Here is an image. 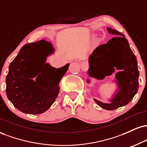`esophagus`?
Here are the masks:
<instances>
[{
	"label": "esophagus",
	"instance_id": "1",
	"mask_svg": "<svg viewBox=\"0 0 147 147\" xmlns=\"http://www.w3.org/2000/svg\"><path fill=\"white\" fill-rule=\"evenodd\" d=\"M88 65L87 63H86V62H84L82 64V68L83 70H86V69L88 68Z\"/></svg>",
	"mask_w": 147,
	"mask_h": 147
}]
</instances>
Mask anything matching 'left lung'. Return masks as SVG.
I'll return each instance as SVG.
<instances>
[{
  "label": "left lung",
  "instance_id": "8db88e82",
  "mask_svg": "<svg viewBox=\"0 0 147 147\" xmlns=\"http://www.w3.org/2000/svg\"><path fill=\"white\" fill-rule=\"evenodd\" d=\"M109 33L115 35L106 44L99 45L89 57L90 77L104 79L111 75L115 68L121 70L116 74L119 92L111 100V104H104L95 99L102 109L112 111L125 106L132 100L138 90L139 71L136 57L130 48L127 39L122 33L107 28ZM89 82V81H88Z\"/></svg>",
  "mask_w": 147,
  "mask_h": 147
}]
</instances>
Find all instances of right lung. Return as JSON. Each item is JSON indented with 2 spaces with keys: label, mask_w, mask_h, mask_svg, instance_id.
<instances>
[{
  "label": "right lung",
  "mask_w": 147,
  "mask_h": 147,
  "mask_svg": "<svg viewBox=\"0 0 147 147\" xmlns=\"http://www.w3.org/2000/svg\"><path fill=\"white\" fill-rule=\"evenodd\" d=\"M54 52L48 42L41 40L23 45L10 63L6 77V94L16 109L28 114H41L56 99L59 83L69 64L55 68L45 63ZM36 77L35 81L33 78Z\"/></svg>",
  "instance_id": "right-lung-1"
}]
</instances>
